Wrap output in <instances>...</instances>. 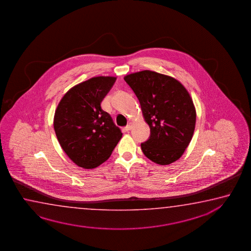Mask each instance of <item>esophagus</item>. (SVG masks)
I'll list each match as a JSON object with an SVG mask.
<instances>
[{
    "label": "esophagus",
    "mask_w": 251,
    "mask_h": 251,
    "mask_svg": "<svg viewBox=\"0 0 251 251\" xmlns=\"http://www.w3.org/2000/svg\"><path fill=\"white\" fill-rule=\"evenodd\" d=\"M132 123H129L128 124L127 126L125 127V130H126V131H130V130L132 129Z\"/></svg>",
    "instance_id": "1"
}]
</instances>
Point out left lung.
<instances>
[{"label":"left lung","mask_w":251,"mask_h":251,"mask_svg":"<svg viewBox=\"0 0 251 251\" xmlns=\"http://www.w3.org/2000/svg\"><path fill=\"white\" fill-rule=\"evenodd\" d=\"M142 107L151 135L141 144L143 154L155 164L174 163L190 143L196 113L181 83L164 74L142 71L125 77Z\"/></svg>","instance_id":"obj_1"}]
</instances>
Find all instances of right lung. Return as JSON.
Segmentation results:
<instances>
[{
    "label": "right lung",
    "mask_w": 251,
    "mask_h": 251,
    "mask_svg": "<svg viewBox=\"0 0 251 251\" xmlns=\"http://www.w3.org/2000/svg\"><path fill=\"white\" fill-rule=\"evenodd\" d=\"M116 77H92L71 88L60 100L54 129L60 145L73 163L96 168L109 158L122 137L100 102Z\"/></svg>",
    "instance_id": "obj_1"
}]
</instances>
